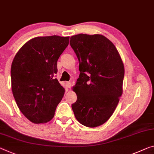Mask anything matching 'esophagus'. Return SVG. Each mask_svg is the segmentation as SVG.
Instances as JSON below:
<instances>
[{"mask_svg": "<svg viewBox=\"0 0 154 154\" xmlns=\"http://www.w3.org/2000/svg\"><path fill=\"white\" fill-rule=\"evenodd\" d=\"M66 85L67 88H70L72 87V84L69 82H67L66 83Z\"/></svg>", "mask_w": 154, "mask_h": 154, "instance_id": "34e87169", "label": "esophagus"}]
</instances>
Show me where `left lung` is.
Returning a JSON list of instances; mask_svg holds the SVG:
<instances>
[{"instance_id":"obj_1","label":"left lung","mask_w":154,"mask_h":154,"mask_svg":"<svg viewBox=\"0 0 154 154\" xmlns=\"http://www.w3.org/2000/svg\"><path fill=\"white\" fill-rule=\"evenodd\" d=\"M70 45L79 62L80 74L72 90L75 118L88 128L103 125L110 118L123 94L125 68L115 46L101 34H78Z\"/></svg>"}]
</instances>
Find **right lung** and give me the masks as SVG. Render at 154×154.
<instances>
[{"instance_id": "1", "label": "right lung", "mask_w": 154, "mask_h": 154, "mask_svg": "<svg viewBox=\"0 0 154 154\" xmlns=\"http://www.w3.org/2000/svg\"><path fill=\"white\" fill-rule=\"evenodd\" d=\"M70 37L58 35L31 39L20 48L11 68V89L17 106L33 123L50 121L64 94L55 78L57 60Z\"/></svg>"}]
</instances>
